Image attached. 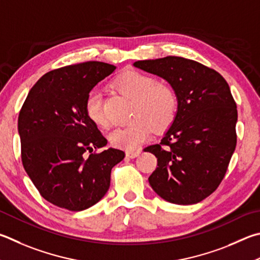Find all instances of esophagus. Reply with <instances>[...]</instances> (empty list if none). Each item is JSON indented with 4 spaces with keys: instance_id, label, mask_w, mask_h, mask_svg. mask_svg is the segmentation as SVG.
<instances>
[{
    "instance_id": "1",
    "label": "esophagus",
    "mask_w": 260,
    "mask_h": 260,
    "mask_svg": "<svg viewBox=\"0 0 260 260\" xmlns=\"http://www.w3.org/2000/svg\"><path fill=\"white\" fill-rule=\"evenodd\" d=\"M140 154H141V150H135V151H127V152H126V155H127V157L131 158V159H133V158L139 157Z\"/></svg>"
}]
</instances>
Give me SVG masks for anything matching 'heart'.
Returning <instances> with one entry per match:
<instances>
[{
    "label": "heart",
    "mask_w": 260,
    "mask_h": 260,
    "mask_svg": "<svg viewBox=\"0 0 260 260\" xmlns=\"http://www.w3.org/2000/svg\"><path fill=\"white\" fill-rule=\"evenodd\" d=\"M112 88L133 102L128 126L116 128L109 134V142L116 148L133 150L148 140L151 134L164 133L175 121L177 96L171 85L158 82L149 74L128 70L111 83ZM85 115L98 127H107L100 94L93 91L86 96Z\"/></svg>",
    "instance_id": "b5f03b06"
}]
</instances>
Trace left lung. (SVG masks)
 Wrapping results in <instances>:
<instances>
[{
  "label": "left lung",
  "instance_id": "1",
  "mask_svg": "<svg viewBox=\"0 0 260 260\" xmlns=\"http://www.w3.org/2000/svg\"><path fill=\"white\" fill-rule=\"evenodd\" d=\"M171 84L177 96L175 121L159 144L144 150L158 160L149 177L168 202L193 205L219 186L237 146V103L216 70L181 56L134 62Z\"/></svg>",
  "mask_w": 260,
  "mask_h": 260
}]
</instances>
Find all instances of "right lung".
Returning a JSON list of instances; mask_svg holds the SVG:
<instances>
[{"instance_id": "add662e5", "label": "right lung", "mask_w": 260, "mask_h": 260, "mask_svg": "<svg viewBox=\"0 0 260 260\" xmlns=\"http://www.w3.org/2000/svg\"><path fill=\"white\" fill-rule=\"evenodd\" d=\"M115 70L99 61L51 70L31 87L19 112L23 168L41 196L60 208L81 211L100 201L112 167L125 157L112 148L91 153L107 140L84 110L91 89Z\"/></svg>"}]
</instances>
